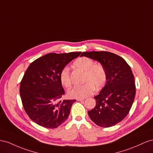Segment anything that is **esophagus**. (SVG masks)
<instances>
[{
    "mask_svg": "<svg viewBox=\"0 0 153 153\" xmlns=\"http://www.w3.org/2000/svg\"><path fill=\"white\" fill-rule=\"evenodd\" d=\"M85 99H77V101H84Z\"/></svg>",
    "mask_w": 153,
    "mask_h": 153,
    "instance_id": "obj_1",
    "label": "esophagus"
}]
</instances>
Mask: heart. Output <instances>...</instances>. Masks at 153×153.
I'll list each match as a JSON object with an SVG mask.
<instances>
[{
    "label": "heart",
    "mask_w": 153,
    "mask_h": 153,
    "mask_svg": "<svg viewBox=\"0 0 153 153\" xmlns=\"http://www.w3.org/2000/svg\"><path fill=\"white\" fill-rule=\"evenodd\" d=\"M73 64L74 67L85 72V82H86L82 85L74 86L68 92L70 97L84 99L94 94L95 87L97 89H101L105 86L107 74L102 65L95 64L92 59L87 57L78 58ZM60 80L65 86H71L72 81L68 67H64L61 71Z\"/></svg>",
    "instance_id": "b5f03b06"
}]
</instances>
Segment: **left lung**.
I'll return each mask as SVG.
<instances>
[{
    "instance_id": "8db88e82",
    "label": "left lung",
    "mask_w": 153,
    "mask_h": 153,
    "mask_svg": "<svg viewBox=\"0 0 153 153\" xmlns=\"http://www.w3.org/2000/svg\"><path fill=\"white\" fill-rule=\"evenodd\" d=\"M83 56L101 63L107 74L106 85L94 97L96 105L88 115L97 126L111 127L123 120L132 106L136 94L132 71L123 58L110 52H83Z\"/></svg>"
}]
</instances>
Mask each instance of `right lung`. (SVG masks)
Instances as JSON below:
<instances>
[{"label": "right lung", "instance_id": "1", "mask_svg": "<svg viewBox=\"0 0 153 153\" xmlns=\"http://www.w3.org/2000/svg\"><path fill=\"white\" fill-rule=\"evenodd\" d=\"M81 52L49 53L30 64L20 82L24 110L34 123L54 129L67 119L76 100H62L65 94L60 80L62 69Z\"/></svg>", "mask_w": 153, "mask_h": 153}]
</instances>
